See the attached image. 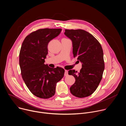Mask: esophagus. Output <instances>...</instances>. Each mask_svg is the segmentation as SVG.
Instances as JSON below:
<instances>
[{
  "mask_svg": "<svg viewBox=\"0 0 126 126\" xmlns=\"http://www.w3.org/2000/svg\"><path fill=\"white\" fill-rule=\"evenodd\" d=\"M64 75L65 76H67L68 75V71L67 70H65V74H64Z\"/></svg>",
  "mask_w": 126,
  "mask_h": 126,
  "instance_id": "obj_1",
  "label": "esophagus"
}]
</instances>
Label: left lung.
I'll return each instance as SVG.
<instances>
[{
  "instance_id": "left-lung-1",
  "label": "left lung",
  "mask_w": 126,
  "mask_h": 126,
  "mask_svg": "<svg viewBox=\"0 0 126 126\" xmlns=\"http://www.w3.org/2000/svg\"><path fill=\"white\" fill-rule=\"evenodd\" d=\"M72 42L74 57L82 63L79 73L70 70L68 74L75 78L70 88L71 94L78 98L92 95L98 87L105 68L103 51L99 41L89 32L82 29H65L64 33Z\"/></svg>"
}]
</instances>
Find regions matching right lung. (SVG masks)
<instances>
[{
	"label": "right lung",
	"instance_id": "right-lung-1",
	"mask_svg": "<svg viewBox=\"0 0 126 126\" xmlns=\"http://www.w3.org/2000/svg\"><path fill=\"white\" fill-rule=\"evenodd\" d=\"M61 29H40L24 39L19 53L21 76L27 88L35 96L48 99L55 95L56 83L63 77L62 68L44 64L48 43L56 37Z\"/></svg>",
	"mask_w": 126,
	"mask_h": 126
}]
</instances>
